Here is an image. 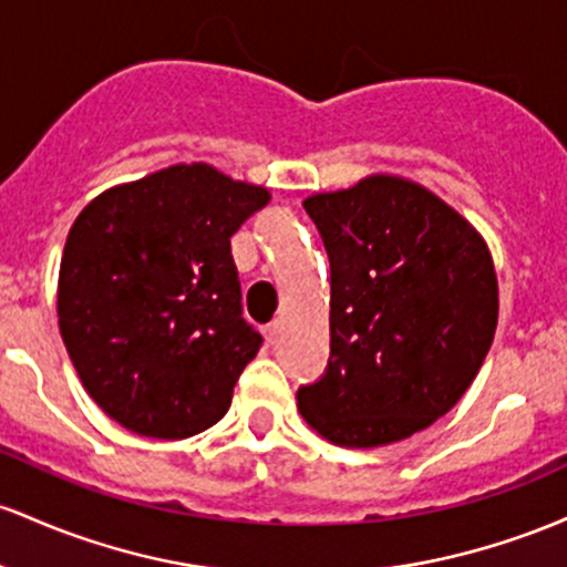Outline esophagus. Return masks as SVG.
Segmentation results:
<instances>
[{
    "instance_id": "esophagus-1",
    "label": "esophagus",
    "mask_w": 567,
    "mask_h": 567,
    "mask_svg": "<svg viewBox=\"0 0 567 567\" xmlns=\"http://www.w3.org/2000/svg\"><path fill=\"white\" fill-rule=\"evenodd\" d=\"M281 329H284L281 321H270V323H267L265 337H267V342H270V346H276L278 337H281Z\"/></svg>"
}]
</instances>
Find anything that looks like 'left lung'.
Segmentation results:
<instances>
[{
	"instance_id": "1",
	"label": "left lung",
	"mask_w": 567,
	"mask_h": 567,
	"mask_svg": "<svg viewBox=\"0 0 567 567\" xmlns=\"http://www.w3.org/2000/svg\"><path fill=\"white\" fill-rule=\"evenodd\" d=\"M329 257V364L302 417L342 447L429 429L493 346L498 281L480 233L421 184L369 176L302 203Z\"/></svg>"
}]
</instances>
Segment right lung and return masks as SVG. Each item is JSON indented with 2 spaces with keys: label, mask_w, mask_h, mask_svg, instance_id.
<instances>
[{
  "label": "right lung",
  "mask_w": 567,
  "mask_h": 567,
  "mask_svg": "<svg viewBox=\"0 0 567 567\" xmlns=\"http://www.w3.org/2000/svg\"><path fill=\"white\" fill-rule=\"evenodd\" d=\"M270 193L206 163L101 193L69 230L59 327L93 402L133 434L184 439L230 410L262 348L230 238Z\"/></svg>",
  "instance_id": "obj_1"
}]
</instances>
